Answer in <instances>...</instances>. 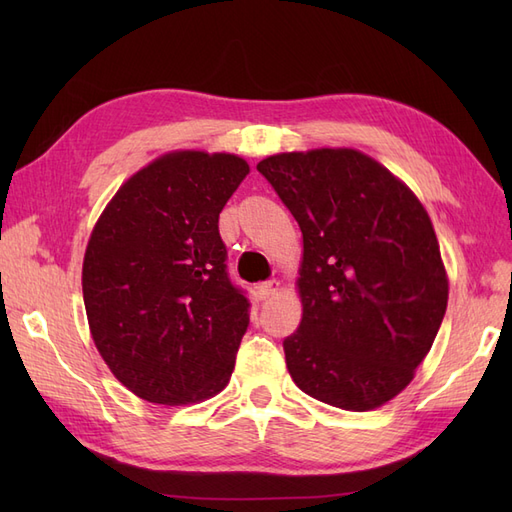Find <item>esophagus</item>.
<instances>
[{"label": "esophagus", "mask_w": 512, "mask_h": 512, "mask_svg": "<svg viewBox=\"0 0 512 512\" xmlns=\"http://www.w3.org/2000/svg\"><path fill=\"white\" fill-rule=\"evenodd\" d=\"M277 292H280V282H277V280L262 282V284L258 286V294H260V299H262V301L271 299L273 294H277Z\"/></svg>", "instance_id": "obj_1"}]
</instances>
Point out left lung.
Instances as JSON below:
<instances>
[{"mask_svg":"<svg viewBox=\"0 0 512 512\" xmlns=\"http://www.w3.org/2000/svg\"><path fill=\"white\" fill-rule=\"evenodd\" d=\"M256 168L303 232V318L284 339L294 384L350 412L384 406L412 382L448 303L427 209L359 149L275 153Z\"/></svg>","mask_w":512,"mask_h":512,"instance_id":"1","label":"left lung"}]
</instances>
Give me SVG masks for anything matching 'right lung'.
<instances>
[{
	"instance_id": "right-lung-1",
	"label": "right lung",
	"mask_w": 512,
	"mask_h": 512,
	"mask_svg": "<svg viewBox=\"0 0 512 512\" xmlns=\"http://www.w3.org/2000/svg\"><path fill=\"white\" fill-rule=\"evenodd\" d=\"M247 173L235 153H164L121 185L91 230V339L113 376L151 404L215 397L235 369L250 303L226 275L218 220Z\"/></svg>"
}]
</instances>
